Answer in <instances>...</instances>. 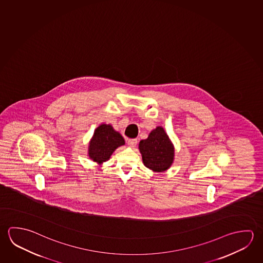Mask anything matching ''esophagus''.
Wrapping results in <instances>:
<instances>
[{"label": "esophagus", "instance_id": "34e87169", "mask_svg": "<svg viewBox=\"0 0 263 263\" xmlns=\"http://www.w3.org/2000/svg\"><path fill=\"white\" fill-rule=\"evenodd\" d=\"M127 145L131 147H136V146L138 145V139L134 138V139H129V140H127Z\"/></svg>", "mask_w": 263, "mask_h": 263}]
</instances>
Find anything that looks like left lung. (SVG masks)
Segmentation results:
<instances>
[{
    "label": "left lung",
    "instance_id": "1",
    "mask_svg": "<svg viewBox=\"0 0 263 263\" xmlns=\"http://www.w3.org/2000/svg\"><path fill=\"white\" fill-rule=\"evenodd\" d=\"M139 151L144 165L154 172L167 170L174 161V147L161 126L152 131L147 139L139 142Z\"/></svg>",
    "mask_w": 263,
    "mask_h": 263
}]
</instances>
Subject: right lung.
<instances>
[{"label":"right lung","mask_w":263,"mask_h":263,"mask_svg":"<svg viewBox=\"0 0 263 263\" xmlns=\"http://www.w3.org/2000/svg\"><path fill=\"white\" fill-rule=\"evenodd\" d=\"M125 144V139L110 125H102L94 132L89 143L88 155L98 163L109 160L116 148Z\"/></svg>","instance_id":"obj_1"}]
</instances>
